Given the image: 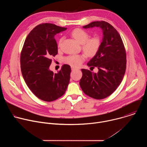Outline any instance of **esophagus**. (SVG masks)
Here are the masks:
<instances>
[{
	"label": "esophagus",
	"mask_w": 147,
	"mask_h": 147,
	"mask_svg": "<svg viewBox=\"0 0 147 147\" xmlns=\"http://www.w3.org/2000/svg\"><path fill=\"white\" fill-rule=\"evenodd\" d=\"M77 70V69L74 68V67H71V70H72V71H74V70Z\"/></svg>",
	"instance_id": "obj_1"
}]
</instances>
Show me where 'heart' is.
<instances>
[{"mask_svg": "<svg viewBox=\"0 0 147 147\" xmlns=\"http://www.w3.org/2000/svg\"><path fill=\"white\" fill-rule=\"evenodd\" d=\"M71 36L80 44H82V50L89 56H94L98 52L100 45V40L97 36L90 38L89 34L80 28H76L71 32ZM63 38H60L59 45H60ZM85 60V56L82 55H71L65 59L66 63L73 66L78 67Z\"/></svg>", "mask_w": 147, "mask_h": 147, "instance_id": "obj_1", "label": "heart"}]
</instances>
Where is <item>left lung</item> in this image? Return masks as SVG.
I'll list each match as a JSON object with an SVG mask.
<instances>
[{
    "instance_id": "1",
    "label": "left lung",
    "mask_w": 147,
    "mask_h": 147,
    "mask_svg": "<svg viewBox=\"0 0 147 147\" xmlns=\"http://www.w3.org/2000/svg\"><path fill=\"white\" fill-rule=\"evenodd\" d=\"M99 27L103 32L102 41L96 55L87 65L97 67V73L81 69L80 86L87 95L96 99L111 95L119 86L126 69V53L121 38L109 23L100 21L83 26L84 28Z\"/></svg>"
}]
</instances>
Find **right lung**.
<instances>
[{"mask_svg":"<svg viewBox=\"0 0 147 147\" xmlns=\"http://www.w3.org/2000/svg\"><path fill=\"white\" fill-rule=\"evenodd\" d=\"M66 29L51 23L39 24L27 36L21 52V70L26 84L44 101L51 102L63 95L70 82L69 65H63L57 73L49 70L51 57L57 54L55 35Z\"/></svg>","mask_w":147,"mask_h":147,"instance_id":"right-lung-1","label":"right lung"}]
</instances>
